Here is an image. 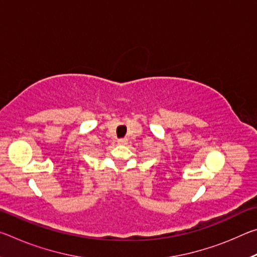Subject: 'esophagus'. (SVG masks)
I'll return each mask as SVG.
<instances>
[{"instance_id":"1","label":"esophagus","mask_w":257,"mask_h":257,"mask_svg":"<svg viewBox=\"0 0 257 257\" xmlns=\"http://www.w3.org/2000/svg\"><path fill=\"white\" fill-rule=\"evenodd\" d=\"M127 142H128L127 138H122V139H119L118 144L119 145H125V144H127Z\"/></svg>"}]
</instances>
